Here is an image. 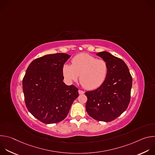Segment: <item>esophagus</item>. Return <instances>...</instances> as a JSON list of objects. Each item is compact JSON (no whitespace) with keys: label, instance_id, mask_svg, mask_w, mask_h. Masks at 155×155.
<instances>
[{"label":"esophagus","instance_id":"1","mask_svg":"<svg viewBox=\"0 0 155 155\" xmlns=\"http://www.w3.org/2000/svg\"><path fill=\"white\" fill-rule=\"evenodd\" d=\"M78 93H79L80 94H84V91H82V90H78Z\"/></svg>","mask_w":155,"mask_h":155}]
</instances>
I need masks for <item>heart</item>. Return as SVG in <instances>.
Returning a JSON list of instances; mask_svg holds the SVG:
<instances>
[{"instance_id": "obj_1", "label": "heart", "mask_w": 155, "mask_h": 155, "mask_svg": "<svg viewBox=\"0 0 155 155\" xmlns=\"http://www.w3.org/2000/svg\"><path fill=\"white\" fill-rule=\"evenodd\" d=\"M72 65L64 64L62 74L69 83L77 81L87 90H95L105 81L108 71L106 61L86 53L79 54L72 59Z\"/></svg>"}]
</instances>
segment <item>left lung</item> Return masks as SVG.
I'll list each match as a JSON object with an SVG mask.
<instances>
[{
  "mask_svg": "<svg viewBox=\"0 0 155 155\" xmlns=\"http://www.w3.org/2000/svg\"><path fill=\"white\" fill-rule=\"evenodd\" d=\"M108 66L105 82L95 90L86 91V112L100 121L110 122L127 109L130 100L132 78L126 63L120 58L102 51L96 54Z\"/></svg>",
  "mask_w": 155,
  "mask_h": 155,
  "instance_id": "8db88e82",
  "label": "left lung"
}]
</instances>
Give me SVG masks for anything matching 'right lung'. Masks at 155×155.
I'll return each instance as SVG.
<instances>
[{"instance_id": "right-lung-1", "label": "right lung", "mask_w": 155, "mask_h": 155, "mask_svg": "<svg viewBox=\"0 0 155 155\" xmlns=\"http://www.w3.org/2000/svg\"><path fill=\"white\" fill-rule=\"evenodd\" d=\"M69 58L68 54L55 53L37 58L29 64L23 79L26 107L45 124L62 121L78 96L76 86L62 81V67Z\"/></svg>"}]
</instances>
